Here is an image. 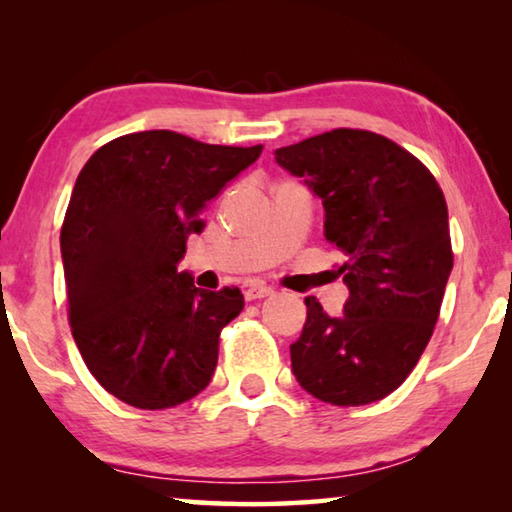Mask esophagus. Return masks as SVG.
Returning <instances> with one entry per match:
<instances>
[{"label": "esophagus", "instance_id": "1", "mask_svg": "<svg viewBox=\"0 0 512 512\" xmlns=\"http://www.w3.org/2000/svg\"><path fill=\"white\" fill-rule=\"evenodd\" d=\"M273 293V289L271 287H266V284H262V282H253V284H248V289H246V300H262V298H268Z\"/></svg>", "mask_w": 512, "mask_h": 512}]
</instances>
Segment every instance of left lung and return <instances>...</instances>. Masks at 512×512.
I'll return each instance as SVG.
<instances>
[{
  "label": "left lung",
  "mask_w": 512,
  "mask_h": 512,
  "mask_svg": "<svg viewBox=\"0 0 512 512\" xmlns=\"http://www.w3.org/2000/svg\"><path fill=\"white\" fill-rule=\"evenodd\" d=\"M275 162L323 201L325 239L348 257L343 314L305 300L293 375L334 406L384 400L427 348L454 266L443 189L402 146L354 128L275 149Z\"/></svg>",
  "instance_id": "1"
}]
</instances>
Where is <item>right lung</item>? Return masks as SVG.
<instances>
[{
    "label": "right lung",
    "instance_id": "1",
    "mask_svg": "<svg viewBox=\"0 0 512 512\" xmlns=\"http://www.w3.org/2000/svg\"><path fill=\"white\" fill-rule=\"evenodd\" d=\"M259 155L262 144L142 131L81 169L60 230L69 323L85 366L121 402L171 409L212 381L219 334L244 296L196 289L178 264L207 203Z\"/></svg>",
    "mask_w": 512,
    "mask_h": 512
}]
</instances>
